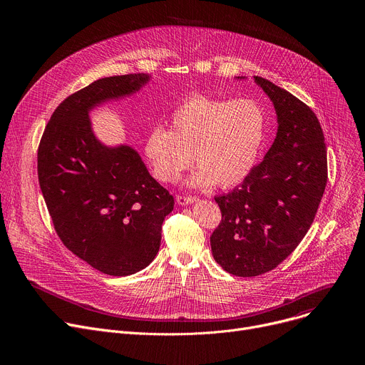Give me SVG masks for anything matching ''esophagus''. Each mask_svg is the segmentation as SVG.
Masks as SVG:
<instances>
[{
  "label": "esophagus",
  "instance_id": "1",
  "mask_svg": "<svg viewBox=\"0 0 365 365\" xmlns=\"http://www.w3.org/2000/svg\"><path fill=\"white\" fill-rule=\"evenodd\" d=\"M197 197L196 196H185V195H178L176 196V200L179 205H190L192 202H195Z\"/></svg>",
  "mask_w": 365,
  "mask_h": 365
}]
</instances>
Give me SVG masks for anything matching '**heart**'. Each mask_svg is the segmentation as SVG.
<instances>
[{
    "label": "heart",
    "mask_w": 365,
    "mask_h": 365,
    "mask_svg": "<svg viewBox=\"0 0 365 365\" xmlns=\"http://www.w3.org/2000/svg\"><path fill=\"white\" fill-rule=\"evenodd\" d=\"M264 134V114L251 99L193 95L169 117V131L155 127L144 140L150 170L173 183L193 163L189 179L196 187L238 185L251 170Z\"/></svg>",
    "instance_id": "1"
}]
</instances>
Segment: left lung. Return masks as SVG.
<instances>
[{"label": "left lung", "mask_w": 365, "mask_h": 365, "mask_svg": "<svg viewBox=\"0 0 365 365\" xmlns=\"http://www.w3.org/2000/svg\"><path fill=\"white\" fill-rule=\"evenodd\" d=\"M254 79L274 103L277 135L242 183L215 197L222 218L211 235L215 262L240 277L272 272L294 251L328 180L325 137L315 113L273 82Z\"/></svg>", "instance_id": "left-lung-1"}]
</instances>
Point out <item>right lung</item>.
<instances>
[{
	"mask_svg": "<svg viewBox=\"0 0 365 365\" xmlns=\"http://www.w3.org/2000/svg\"><path fill=\"white\" fill-rule=\"evenodd\" d=\"M147 75L102 78L63 99L37 150L40 189L63 245L93 269L130 276L147 267L162 241L173 196L128 145L103 147L88 111L138 91Z\"/></svg>",
	"mask_w": 365,
	"mask_h": 365,
	"instance_id": "right-lung-1",
	"label": "right lung"
}]
</instances>
